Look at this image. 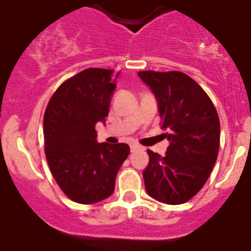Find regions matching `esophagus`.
<instances>
[{
    "mask_svg": "<svg viewBox=\"0 0 251 251\" xmlns=\"http://www.w3.org/2000/svg\"><path fill=\"white\" fill-rule=\"evenodd\" d=\"M140 149H141V146H140V145H137V144H132V145L130 146V150H131V152H134V151H137V150H140Z\"/></svg>",
    "mask_w": 251,
    "mask_h": 251,
    "instance_id": "esophagus-1",
    "label": "esophagus"
}]
</instances>
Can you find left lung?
<instances>
[{
  "instance_id": "1",
  "label": "left lung",
  "mask_w": 251,
  "mask_h": 251,
  "mask_svg": "<svg viewBox=\"0 0 251 251\" xmlns=\"http://www.w3.org/2000/svg\"><path fill=\"white\" fill-rule=\"evenodd\" d=\"M137 74L156 96L161 127L170 141L165 156L148 150L145 189L157 201L184 204L201 190L218 159V111L201 86L184 72Z\"/></svg>"
}]
</instances>
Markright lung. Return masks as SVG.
Wrapping results in <instances>:
<instances>
[{"label": "right lung", "instance_id": "1", "mask_svg": "<svg viewBox=\"0 0 251 251\" xmlns=\"http://www.w3.org/2000/svg\"><path fill=\"white\" fill-rule=\"evenodd\" d=\"M116 77L114 70H83L61 83L45 111L47 164L61 190L78 204L109 198L130 153L127 144L96 140L95 125L109 115Z\"/></svg>", "mask_w": 251, "mask_h": 251}]
</instances>
